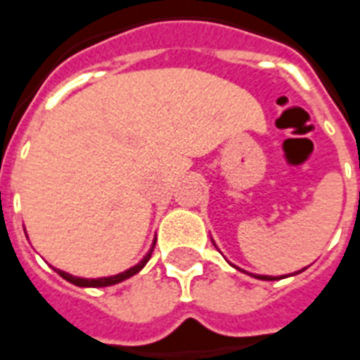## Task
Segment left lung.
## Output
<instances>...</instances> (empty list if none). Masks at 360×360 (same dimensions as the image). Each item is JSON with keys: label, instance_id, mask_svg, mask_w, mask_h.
Here are the masks:
<instances>
[{"label": "left lung", "instance_id": "1", "mask_svg": "<svg viewBox=\"0 0 360 360\" xmlns=\"http://www.w3.org/2000/svg\"><path fill=\"white\" fill-rule=\"evenodd\" d=\"M255 278H259V280H266V281L278 280V278H274V276H255ZM280 278H283V276H280Z\"/></svg>", "mask_w": 360, "mask_h": 360}]
</instances>
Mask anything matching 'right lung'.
I'll use <instances>...</instances> for the list:
<instances>
[{"mask_svg": "<svg viewBox=\"0 0 360 360\" xmlns=\"http://www.w3.org/2000/svg\"><path fill=\"white\" fill-rule=\"evenodd\" d=\"M154 246H155V240H154ZM154 246H152V250H150L148 253H146V257L142 259L141 263L135 264L133 269L125 270V272H122V274H116V276H108V278H97V280H86V278H77V276H71L67 274V272H63V270H58L54 269L58 274L63 278V280L71 281V283H75V285L79 287H107V285H114V283H120V281L127 280V278H131V276H135L139 270H142V266L148 263V259L152 257V252H154Z\"/></svg>", "mask_w": 360, "mask_h": 360, "instance_id": "right-lung-1", "label": "right lung"}]
</instances>
